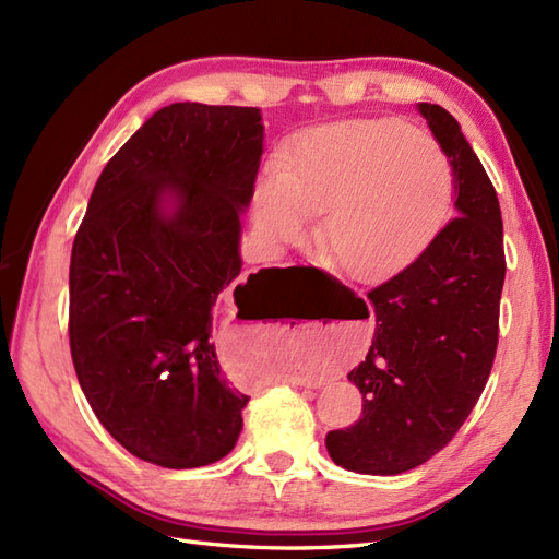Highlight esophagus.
Returning <instances> with one entry per match:
<instances>
[{
	"label": "esophagus",
	"instance_id": "esophagus-1",
	"mask_svg": "<svg viewBox=\"0 0 559 559\" xmlns=\"http://www.w3.org/2000/svg\"><path fill=\"white\" fill-rule=\"evenodd\" d=\"M289 382H292V384H300V386H302V384H310V382H306V380H289Z\"/></svg>",
	"mask_w": 559,
	"mask_h": 559
}]
</instances>
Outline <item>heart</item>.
Here are the masks:
<instances>
[{"label": "heart", "instance_id": "obj_1", "mask_svg": "<svg viewBox=\"0 0 559 559\" xmlns=\"http://www.w3.org/2000/svg\"><path fill=\"white\" fill-rule=\"evenodd\" d=\"M450 195L448 156L427 132L347 121L300 134L277 175L259 179L253 218L267 242L284 245L306 238L312 214L324 212L321 240L335 259L352 275L378 277L431 240Z\"/></svg>", "mask_w": 559, "mask_h": 559}]
</instances>
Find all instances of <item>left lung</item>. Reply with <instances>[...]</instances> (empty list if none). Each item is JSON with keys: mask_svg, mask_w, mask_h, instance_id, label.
<instances>
[{"mask_svg": "<svg viewBox=\"0 0 559 559\" xmlns=\"http://www.w3.org/2000/svg\"><path fill=\"white\" fill-rule=\"evenodd\" d=\"M417 111L452 167L454 218L419 257L368 292L376 333L349 370L364 413L326 433L331 460L354 473L396 476L443 450L492 370L506 277L503 224L492 181L443 107Z\"/></svg>", "mask_w": 559, "mask_h": 559, "instance_id": "left-lung-1", "label": "left lung"}]
</instances>
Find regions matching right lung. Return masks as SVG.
Masks as SVG:
<instances>
[{
    "label": "right lung",
    "instance_id": "obj_1",
    "mask_svg": "<svg viewBox=\"0 0 559 559\" xmlns=\"http://www.w3.org/2000/svg\"><path fill=\"white\" fill-rule=\"evenodd\" d=\"M263 130L257 107L158 109L105 165L74 238L76 378L114 441L148 464H214L242 431L249 396L228 384L212 331L218 296L235 288L242 312L251 282L235 286Z\"/></svg>",
    "mask_w": 559,
    "mask_h": 559
}]
</instances>
